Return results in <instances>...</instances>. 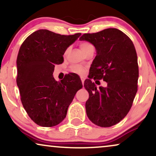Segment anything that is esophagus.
Masks as SVG:
<instances>
[{"label": "esophagus", "instance_id": "34e87169", "mask_svg": "<svg viewBox=\"0 0 156 156\" xmlns=\"http://www.w3.org/2000/svg\"><path fill=\"white\" fill-rule=\"evenodd\" d=\"M81 80H82V84H84V79H83V78H81Z\"/></svg>", "mask_w": 156, "mask_h": 156}]
</instances>
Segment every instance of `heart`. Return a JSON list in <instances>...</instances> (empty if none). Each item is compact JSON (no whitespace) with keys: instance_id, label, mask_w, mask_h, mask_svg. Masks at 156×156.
I'll list each match as a JSON object with an SVG mask.
<instances>
[{"instance_id":"b5f03b06","label":"heart","mask_w":156,"mask_h":156,"mask_svg":"<svg viewBox=\"0 0 156 156\" xmlns=\"http://www.w3.org/2000/svg\"><path fill=\"white\" fill-rule=\"evenodd\" d=\"M92 47H93L92 44H91L90 43H89V42H83L80 44V48L82 49L83 52L86 51L87 49L92 48ZM67 51L68 50H66L65 54H67ZM71 70L73 72H74V73H76L79 74H84L85 73V71H86V70H85V68L80 65H72L71 67Z\"/></svg>"}]
</instances>
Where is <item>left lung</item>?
<instances>
[{"label": "left lung", "mask_w": 156, "mask_h": 156, "mask_svg": "<svg viewBox=\"0 0 156 156\" xmlns=\"http://www.w3.org/2000/svg\"><path fill=\"white\" fill-rule=\"evenodd\" d=\"M95 47L97 55L89 69L84 88L89 97L86 112L91 122L101 127L112 126L131 109L138 90V57L131 40L116 28L84 34L80 38ZM103 79L106 87L97 89L91 79Z\"/></svg>", "instance_id": "8db88e82"}]
</instances>
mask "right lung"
I'll list each match as a JSON object with an SVG mask.
<instances>
[{"label":"right lung","instance_id":"right-lung-1","mask_svg":"<svg viewBox=\"0 0 156 156\" xmlns=\"http://www.w3.org/2000/svg\"><path fill=\"white\" fill-rule=\"evenodd\" d=\"M80 35L38 30L25 39L19 50L16 82L20 99L30 118L40 126L61 123L76 91L82 88L76 74H68L60 82L52 75L55 65L63 62L66 50Z\"/></svg>","mask_w":156,"mask_h":156}]
</instances>
